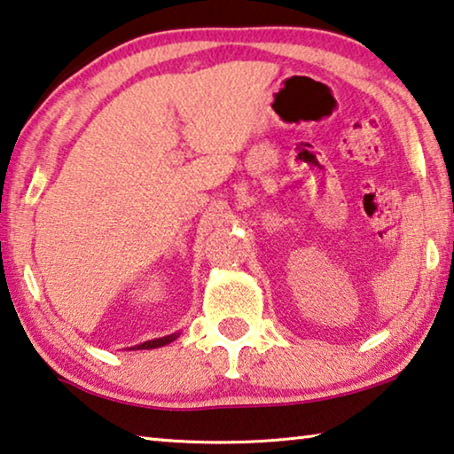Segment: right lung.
Wrapping results in <instances>:
<instances>
[{
	"label": "right lung",
	"mask_w": 454,
	"mask_h": 454,
	"mask_svg": "<svg viewBox=\"0 0 454 454\" xmlns=\"http://www.w3.org/2000/svg\"><path fill=\"white\" fill-rule=\"evenodd\" d=\"M179 333H171V335H165V337H157V340H149V341H143L139 345H133L131 349H155V348H163V345L171 343L174 340H177Z\"/></svg>",
	"instance_id": "add662e5"
}]
</instances>
